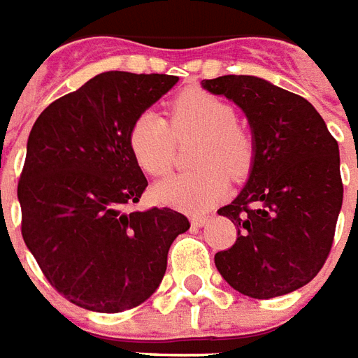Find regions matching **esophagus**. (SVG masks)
<instances>
[{
	"label": "esophagus",
	"instance_id": "34e87169",
	"mask_svg": "<svg viewBox=\"0 0 358 358\" xmlns=\"http://www.w3.org/2000/svg\"><path fill=\"white\" fill-rule=\"evenodd\" d=\"M206 222H208L206 215H192V217H191L192 227H202V225L206 224Z\"/></svg>",
	"mask_w": 358,
	"mask_h": 358
}]
</instances>
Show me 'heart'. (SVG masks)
<instances>
[{"label": "heart", "instance_id": "obj_1", "mask_svg": "<svg viewBox=\"0 0 358 358\" xmlns=\"http://www.w3.org/2000/svg\"><path fill=\"white\" fill-rule=\"evenodd\" d=\"M237 113L214 94L202 88H187L169 106V123L154 113L143 111L129 131V146L134 162L144 173L164 177L173 166L175 138L199 136L191 173L177 175L154 189L162 204L187 212H204L224 199L231 177H243L255 159L250 134L235 123Z\"/></svg>", "mask_w": 358, "mask_h": 358}]
</instances>
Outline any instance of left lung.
I'll list each match as a JSON object with an SVG mask.
<instances>
[{
    "label": "left lung",
    "mask_w": 358,
    "mask_h": 358,
    "mask_svg": "<svg viewBox=\"0 0 358 358\" xmlns=\"http://www.w3.org/2000/svg\"><path fill=\"white\" fill-rule=\"evenodd\" d=\"M202 86L245 111L255 144L247 185L217 210L237 225V241L215 252V268L243 295H287L331 250L343 202L337 141L313 103L264 78L225 75Z\"/></svg>",
    "instance_id": "8db88e82"
}]
</instances>
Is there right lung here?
<instances>
[{"instance_id": "obj_1", "label": "right lung", "mask_w": 358, "mask_h": 358, "mask_svg": "<svg viewBox=\"0 0 358 358\" xmlns=\"http://www.w3.org/2000/svg\"><path fill=\"white\" fill-rule=\"evenodd\" d=\"M177 80L108 71L50 103L30 131L17 187L22 239L73 305L115 314L144 303L191 227L171 208L127 210L148 187L131 125Z\"/></svg>"}]
</instances>
